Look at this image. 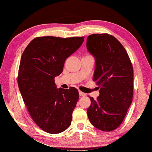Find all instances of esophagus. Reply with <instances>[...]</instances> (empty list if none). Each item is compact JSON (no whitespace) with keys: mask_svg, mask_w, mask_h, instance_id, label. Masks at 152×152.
<instances>
[{"mask_svg":"<svg viewBox=\"0 0 152 152\" xmlns=\"http://www.w3.org/2000/svg\"><path fill=\"white\" fill-rule=\"evenodd\" d=\"M79 96H81V97H84V96H86V94H84V93L81 92V91H79Z\"/></svg>","mask_w":152,"mask_h":152,"instance_id":"34e87169","label":"esophagus"}]
</instances>
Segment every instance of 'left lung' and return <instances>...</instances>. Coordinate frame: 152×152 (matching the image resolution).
<instances>
[{
	"label": "left lung",
	"instance_id": "1",
	"mask_svg": "<svg viewBox=\"0 0 152 152\" xmlns=\"http://www.w3.org/2000/svg\"><path fill=\"white\" fill-rule=\"evenodd\" d=\"M86 46L95 57L93 80L100 89L97 99L89 97L87 116L97 129L112 131L120 126L132 104L134 69L125 48L112 35L91 34Z\"/></svg>",
	"mask_w": 152,
	"mask_h": 152
}]
</instances>
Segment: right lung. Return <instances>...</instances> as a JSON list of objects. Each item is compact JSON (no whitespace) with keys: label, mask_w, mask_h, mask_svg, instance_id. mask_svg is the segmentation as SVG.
<instances>
[{"label":"right lung","mask_w":152,"mask_h":152,"mask_svg":"<svg viewBox=\"0 0 152 152\" xmlns=\"http://www.w3.org/2000/svg\"><path fill=\"white\" fill-rule=\"evenodd\" d=\"M83 41V37H37L21 56L18 75L20 94L34 123L49 134L63 132L71 126L78 90L57 89L55 77Z\"/></svg>","instance_id":"obj_1"}]
</instances>
